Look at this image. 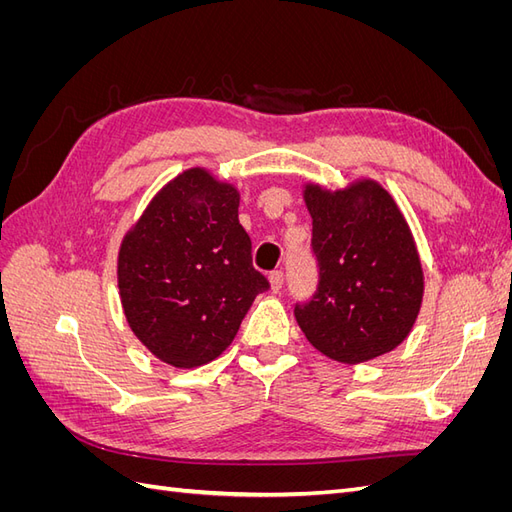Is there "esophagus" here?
I'll return each instance as SVG.
<instances>
[{"mask_svg": "<svg viewBox=\"0 0 512 512\" xmlns=\"http://www.w3.org/2000/svg\"><path fill=\"white\" fill-rule=\"evenodd\" d=\"M269 282H271V290L273 292H280L282 286H284V273L282 271H271Z\"/></svg>", "mask_w": 512, "mask_h": 512, "instance_id": "obj_1", "label": "esophagus"}]
</instances>
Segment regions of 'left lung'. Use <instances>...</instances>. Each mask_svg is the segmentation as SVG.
<instances>
[{
  "instance_id": "left-lung-1",
  "label": "left lung",
  "mask_w": 512,
  "mask_h": 512,
  "mask_svg": "<svg viewBox=\"0 0 512 512\" xmlns=\"http://www.w3.org/2000/svg\"><path fill=\"white\" fill-rule=\"evenodd\" d=\"M318 288L294 305L316 350L339 363H363L408 337L423 301V269L395 200L376 181L327 192L307 185Z\"/></svg>"
}]
</instances>
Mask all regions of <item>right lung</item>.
<instances>
[{"instance_id": "obj_1", "label": "right lung", "mask_w": 512, "mask_h": 512, "mask_svg": "<svg viewBox=\"0 0 512 512\" xmlns=\"http://www.w3.org/2000/svg\"><path fill=\"white\" fill-rule=\"evenodd\" d=\"M117 280L130 329L160 361L220 356L269 280L252 265L239 192L190 168L151 200L121 243Z\"/></svg>"}]
</instances>
